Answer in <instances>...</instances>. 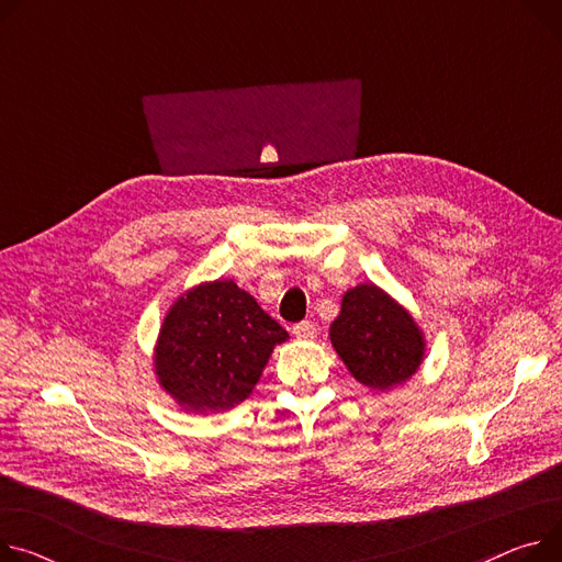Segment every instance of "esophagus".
I'll return each mask as SVG.
<instances>
[{"mask_svg":"<svg viewBox=\"0 0 562 562\" xmlns=\"http://www.w3.org/2000/svg\"><path fill=\"white\" fill-rule=\"evenodd\" d=\"M292 335H294L299 341H311V339H315L317 328H315V324H311V322H301V324H296V326L292 328Z\"/></svg>","mask_w":562,"mask_h":562,"instance_id":"obj_1","label":"esophagus"}]
</instances>
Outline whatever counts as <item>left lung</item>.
<instances>
[{"mask_svg":"<svg viewBox=\"0 0 562 562\" xmlns=\"http://www.w3.org/2000/svg\"><path fill=\"white\" fill-rule=\"evenodd\" d=\"M328 337L349 373L375 392L407 382L420 369L427 349L425 333L412 313L371 281L344 292Z\"/></svg>","mask_w":562,"mask_h":562,"instance_id":"8db88e82","label":"left lung"}]
</instances>
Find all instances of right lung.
<instances>
[{"label": "right lung", "instance_id": "obj_1", "mask_svg": "<svg viewBox=\"0 0 562 562\" xmlns=\"http://www.w3.org/2000/svg\"><path fill=\"white\" fill-rule=\"evenodd\" d=\"M288 341L232 279L204 281L172 301L155 341L153 371L184 412H227L251 396L277 344Z\"/></svg>", "mask_w": 562, "mask_h": 562}]
</instances>
